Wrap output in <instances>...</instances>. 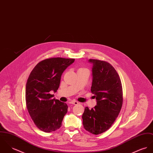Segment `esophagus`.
I'll return each mask as SVG.
<instances>
[{"label": "esophagus", "instance_id": "obj_1", "mask_svg": "<svg viewBox=\"0 0 153 153\" xmlns=\"http://www.w3.org/2000/svg\"><path fill=\"white\" fill-rule=\"evenodd\" d=\"M70 104H74V105H77L79 104V102H76V101H71L70 102Z\"/></svg>", "mask_w": 153, "mask_h": 153}]
</instances>
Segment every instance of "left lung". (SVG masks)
<instances>
[{"mask_svg":"<svg viewBox=\"0 0 153 153\" xmlns=\"http://www.w3.org/2000/svg\"><path fill=\"white\" fill-rule=\"evenodd\" d=\"M93 63L91 91L97 105L91 109L85 108L83 124L88 132L97 135L108 130L119 116L123 104L121 80L115 68L109 63L89 59Z\"/></svg>","mask_w":153,"mask_h":153,"instance_id":"obj_1","label":"left lung"}]
</instances>
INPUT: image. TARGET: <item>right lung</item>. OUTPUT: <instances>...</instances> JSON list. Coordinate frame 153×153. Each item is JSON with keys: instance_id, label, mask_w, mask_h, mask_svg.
Here are the masks:
<instances>
[{"instance_id": "right-lung-1", "label": "right lung", "mask_w": 153, "mask_h": 153, "mask_svg": "<svg viewBox=\"0 0 153 153\" xmlns=\"http://www.w3.org/2000/svg\"><path fill=\"white\" fill-rule=\"evenodd\" d=\"M74 59L52 57L38 63L31 71L26 85V104L36 126L45 133L56 131L68 112L66 103L53 99L63 71Z\"/></svg>"}]
</instances>
